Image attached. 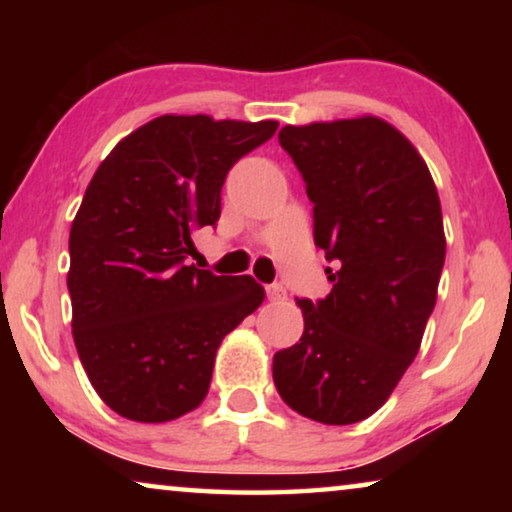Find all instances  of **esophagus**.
Instances as JSON below:
<instances>
[{
  "label": "esophagus",
  "instance_id": "1",
  "mask_svg": "<svg viewBox=\"0 0 512 512\" xmlns=\"http://www.w3.org/2000/svg\"><path fill=\"white\" fill-rule=\"evenodd\" d=\"M265 293H268L270 300L286 298V289H284L282 284H268V286H265Z\"/></svg>",
  "mask_w": 512,
  "mask_h": 512
}]
</instances>
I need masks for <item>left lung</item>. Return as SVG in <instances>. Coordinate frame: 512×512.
<instances>
[{
    "mask_svg": "<svg viewBox=\"0 0 512 512\" xmlns=\"http://www.w3.org/2000/svg\"><path fill=\"white\" fill-rule=\"evenodd\" d=\"M326 251V298H300L305 331L275 354L282 401L321 424H356L387 401L422 345L445 263L443 214L422 156L380 118L279 130Z\"/></svg>",
    "mask_w": 512,
    "mask_h": 512,
    "instance_id": "obj_1",
    "label": "left lung"
}]
</instances>
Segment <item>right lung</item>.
<instances>
[{"mask_svg":"<svg viewBox=\"0 0 512 512\" xmlns=\"http://www.w3.org/2000/svg\"><path fill=\"white\" fill-rule=\"evenodd\" d=\"M277 121L160 116L97 167L69 233L67 289L79 359L97 394L132 422L198 408L221 340L263 303L254 277L188 265L191 233L216 226L230 167Z\"/></svg>","mask_w":512,"mask_h":512,"instance_id":"obj_1","label":"right lung"}]
</instances>
